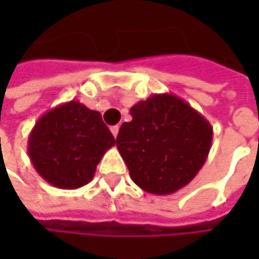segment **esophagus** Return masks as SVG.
Masks as SVG:
<instances>
[{
    "label": "esophagus",
    "mask_w": 259,
    "mask_h": 259,
    "mask_svg": "<svg viewBox=\"0 0 259 259\" xmlns=\"http://www.w3.org/2000/svg\"><path fill=\"white\" fill-rule=\"evenodd\" d=\"M111 133H112L114 137H116L118 133H119V125H114V126H111Z\"/></svg>",
    "instance_id": "obj_1"
}]
</instances>
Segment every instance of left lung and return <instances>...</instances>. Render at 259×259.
<instances>
[{"instance_id": "1", "label": "left lung", "mask_w": 259, "mask_h": 259, "mask_svg": "<svg viewBox=\"0 0 259 259\" xmlns=\"http://www.w3.org/2000/svg\"><path fill=\"white\" fill-rule=\"evenodd\" d=\"M130 114L133 119L121 125L116 147L133 182L158 196L190 183L210 151V122L173 94H154Z\"/></svg>"}]
</instances>
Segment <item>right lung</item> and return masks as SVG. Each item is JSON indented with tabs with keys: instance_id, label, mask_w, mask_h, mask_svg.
<instances>
[{
	"instance_id": "add662e5",
	"label": "right lung",
	"mask_w": 259,
	"mask_h": 259,
	"mask_svg": "<svg viewBox=\"0 0 259 259\" xmlns=\"http://www.w3.org/2000/svg\"><path fill=\"white\" fill-rule=\"evenodd\" d=\"M114 145V135L98 111L69 101L37 119L27 153L47 183L73 190L94 179L98 163Z\"/></svg>"
}]
</instances>
